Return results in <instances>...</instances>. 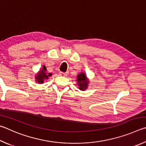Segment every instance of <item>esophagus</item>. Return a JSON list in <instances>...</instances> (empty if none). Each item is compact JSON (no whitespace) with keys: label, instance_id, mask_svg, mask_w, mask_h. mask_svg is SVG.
<instances>
[{"label":"esophagus","instance_id":"1","mask_svg":"<svg viewBox=\"0 0 146 146\" xmlns=\"http://www.w3.org/2000/svg\"><path fill=\"white\" fill-rule=\"evenodd\" d=\"M60 76H63V77H65L66 76V73H64V72H60Z\"/></svg>","mask_w":146,"mask_h":146}]
</instances>
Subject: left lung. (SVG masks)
<instances>
[{
    "instance_id": "8db88e82",
    "label": "left lung",
    "mask_w": 146,
    "mask_h": 146,
    "mask_svg": "<svg viewBox=\"0 0 146 146\" xmlns=\"http://www.w3.org/2000/svg\"><path fill=\"white\" fill-rule=\"evenodd\" d=\"M76 81H78V85L80 90L84 91L88 88L89 81L86 78V75L84 72H81L80 74L78 75Z\"/></svg>"
}]
</instances>
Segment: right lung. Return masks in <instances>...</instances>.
<instances>
[{
	"label": "right lung",
	"instance_id": "right-lung-1",
	"mask_svg": "<svg viewBox=\"0 0 146 146\" xmlns=\"http://www.w3.org/2000/svg\"><path fill=\"white\" fill-rule=\"evenodd\" d=\"M46 70H47V68H46L45 65H43L42 68L35 76V80L37 83H43L45 80H47L48 76H51V74L50 73L48 75H47V74L45 72Z\"/></svg>",
	"mask_w": 146,
	"mask_h": 146
}]
</instances>
